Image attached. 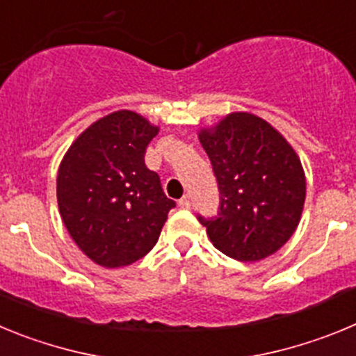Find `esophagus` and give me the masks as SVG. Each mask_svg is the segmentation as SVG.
I'll use <instances>...</instances> for the list:
<instances>
[{
    "label": "esophagus",
    "instance_id": "1",
    "mask_svg": "<svg viewBox=\"0 0 356 356\" xmlns=\"http://www.w3.org/2000/svg\"><path fill=\"white\" fill-rule=\"evenodd\" d=\"M178 205H180L181 209H191V205H193V203H191V197L184 196L180 201H178Z\"/></svg>",
    "mask_w": 356,
    "mask_h": 356
}]
</instances>
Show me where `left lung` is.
Listing matches in <instances>:
<instances>
[{
	"instance_id": "8db88e82",
	"label": "left lung",
	"mask_w": 356,
	"mask_h": 356,
	"mask_svg": "<svg viewBox=\"0 0 356 356\" xmlns=\"http://www.w3.org/2000/svg\"><path fill=\"white\" fill-rule=\"evenodd\" d=\"M200 143L219 187L217 216H197L213 246L241 262L262 260L292 237L307 181L291 144L246 112L229 114Z\"/></svg>"
}]
</instances>
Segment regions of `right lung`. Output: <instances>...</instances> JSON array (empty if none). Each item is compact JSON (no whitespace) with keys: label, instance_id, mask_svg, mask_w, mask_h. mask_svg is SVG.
<instances>
[{"label":"right lung","instance_id":"add662e5","mask_svg":"<svg viewBox=\"0 0 356 356\" xmlns=\"http://www.w3.org/2000/svg\"><path fill=\"white\" fill-rule=\"evenodd\" d=\"M159 128L130 110L90 124L65 153L56 178L62 221L72 241L103 267L149 253L176 203L144 163Z\"/></svg>","mask_w":356,"mask_h":356}]
</instances>
